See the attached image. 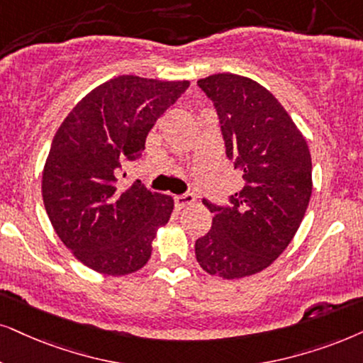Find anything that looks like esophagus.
Instances as JSON below:
<instances>
[{
  "instance_id": "34e87169",
  "label": "esophagus",
  "mask_w": 363,
  "mask_h": 363,
  "mask_svg": "<svg viewBox=\"0 0 363 363\" xmlns=\"http://www.w3.org/2000/svg\"><path fill=\"white\" fill-rule=\"evenodd\" d=\"M196 197L192 194H181V196H176L174 197V203H176V208L177 209H184L187 206L194 204Z\"/></svg>"
}]
</instances>
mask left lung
<instances>
[{
	"instance_id": "8db88e82",
	"label": "left lung",
	"mask_w": 363,
	"mask_h": 363,
	"mask_svg": "<svg viewBox=\"0 0 363 363\" xmlns=\"http://www.w3.org/2000/svg\"><path fill=\"white\" fill-rule=\"evenodd\" d=\"M218 112L226 155L245 186L229 206L203 199L213 213L209 233L196 241L206 273L224 279L268 268L296 235L311 196V155L283 105L258 82L236 73L197 80Z\"/></svg>"
}]
</instances>
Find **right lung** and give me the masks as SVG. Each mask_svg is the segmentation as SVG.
I'll list each match as a JSON object with an SVG mask.
<instances>
[{"instance_id": "1", "label": "right lung", "mask_w": 363, "mask_h": 363, "mask_svg": "<svg viewBox=\"0 0 363 363\" xmlns=\"http://www.w3.org/2000/svg\"><path fill=\"white\" fill-rule=\"evenodd\" d=\"M189 86L121 75L86 94L58 127L41 179L50 223L77 259L97 273L123 277L147 263L171 196L135 181L118 184L125 160L140 157L150 128Z\"/></svg>"}]
</instances>
